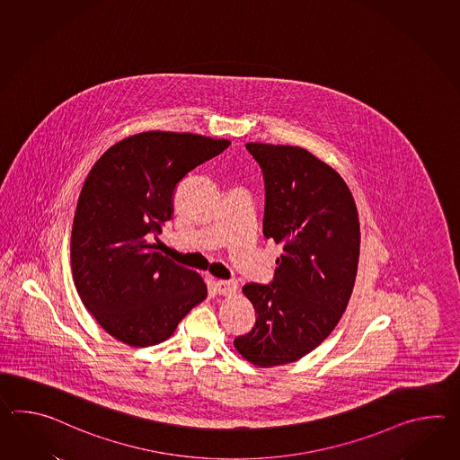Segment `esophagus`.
Here are the masks:
<instances>
[{
    "label": "esophagus",
    "mask_w": 460,
    "mask_h": 460,
    "mask_svg": "<svg viewBox=\"0 0 460 460\" xmlns=\"http://www.w3.org/2000/svg\"><path fill=\"white\" fill-rule=\"evenodd\" d=\"M215 288L219 296H231L234 294L237 284L235 280H216Z\"/></svg>",
    "instance_id": "34e87169"
}]
</instances>
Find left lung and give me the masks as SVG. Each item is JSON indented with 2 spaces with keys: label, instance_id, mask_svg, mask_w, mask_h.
<instances>
[{
  "label": "left lung",
  "instance_id": "left-lung-1",
  "mask_svg": "<svg viewBox=\"0 0 460 460\" xmlns=\"http://www.w3.org/2000/svg\"><path fill=\"white\" fill-rule=\"evenodd\" d=\"M266 183L262 233L282 245L274 280L245 284L255 325L234 340L255 367L308 355L337 327L359 259L358 209L343 178L300 146L245 143Z\"/></svg>",
  "mask_w": 460,
  "mask_h": 460
}]
</instances>
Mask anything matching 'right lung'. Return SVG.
Returning a JSON list of instances; mask_svg holds the SVG:
<instances>
[{
	"label": "right lung",
	"instance_id": "obj_1",
	"mask_svg": "<svg viewBox=\"0 0 460 460\" xmlns=\"http://www.w3.org/2000/svg\"><path fill=\"white\" fill-rule=\"evenodd\" d=\"M229 145L194 133H137L87 174L72 225V277L111 337L130 347L162 343L205 300L203 277L156 252L152 239L172 219L176 184Z\"/></svg>",
	"mask_w": 460,
	"mask_h": 460
}]
</instances>
